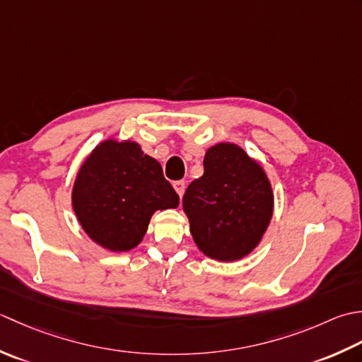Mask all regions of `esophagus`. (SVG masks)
Segmentation results:
<instances>
[{
    "label": "esophagus",
    "mask_w": 362,
    "mask_h": 362,
    "mask_svg": "<svg viewBox=\"0 0 362 362\" xmlns=\"http://www.w3.org/2000/svg\"><path fill=\"white\" fill-rule=\"evenodd\" d=\"M173 187L176 190V194H178L180 197L184 195V190H186V182L184 181H175L173 182Z\"/></svg>",
    "instance_id": "esophagus-1"
}]
</instances>
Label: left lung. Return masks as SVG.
<instances>
[{"mask_svg": "<svg viewBox=\"0 0 362 362\" xmlns=\"http://www.w3.org/2000/svg\"><path fill=\"white\" fill-rule=\"evenodd\" d=\"M204 173L182 197L190 234L203 255L234 262L259 245L274 216V190L262 165L242 146L212 145Z\"/></svg>", "mask_w": 362, "mask_h": 362, "instance_id": "8db88e82", "label": "left lung"}]
</instances>
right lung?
I'll return each instance as SVG.
<instances>
[{"instance_id":"1","label":"right lung","mask_w":362,"mask_h":362,"mask_svg":"<svg viewBox=\"0 0 362 362\" xmlns=\"http://www.w3.org/2000/svg\"><path fill=\"white\" fill-rule=\"evenodd\" d=\"M178 204L159 162L129 139H106L95 146L71 189V208L83 231L114 253L136 248L153 214Z\"/></svg>"}]
</instances>
